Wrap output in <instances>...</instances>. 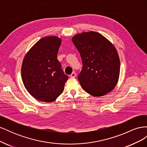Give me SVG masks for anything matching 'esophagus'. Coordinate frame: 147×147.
I'll use <instances>...</instances> for the list:
<instances>
[{"label":"esophagus","mask_w":147,"mask_h":147,"mask_svg":"<svg viewBox=\"0 0 147 147\" xmlns=\"http://www.w3.org/2000/svg\"><path fill=\"white\" fill-rule=\"evenodd\" d=\"M75 76H76V73H75V72H73L70 75V77H71V78H74V77H75Z\"/></svg>","instance_id":"esophagus-1"}]
</instances>
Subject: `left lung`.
I'll list each match as a JSON object with an SVG mask.
<instances>
[{"label":"left lung","instance_id":"1","mask_svg":"<svg viewBox=\"0 0 147 147\" xmlns=\"http://www.w3.org/2000/svg\"><path fill=\"white\" fill-rule=\"evenodd\" d=\"M72 40L82 60L78 80L83 90L93 96L112 91L120 70L116 48L103 35L92 31L75 35Z\"/></svg>","mask_w":147,"mask_h":147}]
</instances>
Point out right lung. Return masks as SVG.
Here are the masks:
<instances>
[{
	"label": "right lung",
	"instance_id": "1",
	"mask_svg": "<svg viewBox=\"0 0 147 147\" xmlns=\"http://www.w3.org/2000/svg\"><path fill=\"white\" fill-rule=\"evenodd\" d=\"M61 44L55 36L42 38L30 49L21 67L24 85L34 98L43 102L55 100L68 80L57 59Z\"/></svg>",
	"mask_w": 147,
	"mask_h": 147
}]
</instances>
